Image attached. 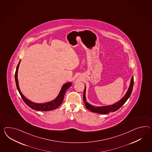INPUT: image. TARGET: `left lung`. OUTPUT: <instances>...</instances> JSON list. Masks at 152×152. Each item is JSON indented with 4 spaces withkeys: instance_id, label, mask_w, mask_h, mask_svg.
<instances>
[{
    "instance_id": "obj_1",
    "label": "left lung",
    "mask_w": 152,
    "mask_h": 152,
    "mask_svg": "<svg viewBox=\"0 0 152 152\" xmlns=\"http://www.w3.org/2000/svg\"><path fill=\"white\" fill-rule=\"evenodd\" d=\"M133 83H134L133 76H132V78H131V83H130L129 88L127 92L126 93V95L122 98V99H121L120 101H118V103L114 104L112 105L105 106V107H93L92 105H90L89 103H87L86 100V88L85 87L83 97V102L85 104L86 107L87 109L89 110L90 111H92L94 113H98V114H106L109 113L110 111H115L118 110V109H120L124 104L125 103V102L131 96V94L132 91V89H133Z\"/></svg>"
}]
</instances>
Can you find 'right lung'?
I'll return each mask as SVG.
<instances>
[{"instance_id":"right-lung-1","label":"right lung","mask_w":152,"mask_h":152,"mask_svg":"<svg viewBox=\"0 0 152 152\" xmlns=\"http://www.w3.org/2000/svg\"><path fill=\"white\" fill-rule=\"evenodd\" d=\"M20 63V61L19 62L18 66H17L16 72H15V82H16V85L18 90L19 93H20V96L22 98V100L24 101V102L29 107L32 108L34 110H38V111H50V110H53L54 109H56V108L59 107L63 102L64 96L66 92L67 89H68L70 88V87L71 86V83H67L65 85L63 86L59 96H58V97L56 98L55 100H53L51 102L46 103L45 104H37L33 103L28 99H27L26 97L22 94V93L21 92L20 88H19V83H18V71Z\"/></svg>"}]
</instances>
